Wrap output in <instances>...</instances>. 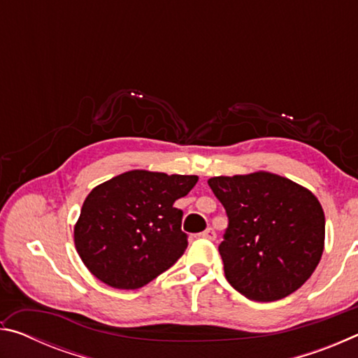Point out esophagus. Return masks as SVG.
Returning <instances> with one entry per match:
<instances>
[{
  "instance_id": "34e87169",
  "label": "esophagus",
  "mask_w": 358,
  "mask_h": 358,
  "mask_svg": "<svg viewBox=\"0 0 358 358\" xmlns=\"http://www.w3.org/2000/svg\"><path fill=\"white\" fill-rule=\"evenodd\" d=\"M201 237L202 238H207V240H215L216 238V232H215L213 229H207V230H205V232L201 234Z\"/></svg>"
}]
</instances>
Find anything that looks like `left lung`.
<instances>
[{
  "label": "left lung",
  "instance_id": "1",
  "mask_svg": "<svg viewBox=\"0 0 358 358\" xmlns=\"http://www.w3.org/2000/svg\"><path fill=\"white\" fill-rule=\"evenodd\" d=\"M208 186L229 217L220 254L230 286L275 301L310 280L325 240L324 210L311 191L270 172L213 177Z\"/></svg>",
  "mask_w": 358,
  "mask_h": 358
}]
</instances>
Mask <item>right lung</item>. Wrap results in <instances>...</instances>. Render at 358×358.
Returning <instances> with one entry per match:
<instances>
[{"instance_id": "1", "label": "right lung", "mask_w": 358, "mask_h": 358, "mask_svg": "<svg viewBox=\"0 0 358 358\" xmlns=\"http://www.w3.org/2000/svg\"><path fill=\"white\" fill-rule=\"evenodd\" d=\"M196 175L131 171L88 194L74 227L76 248L92 273L115 289H138L183 256V211L173 202Z\"/></svg>"}]
</instances>
